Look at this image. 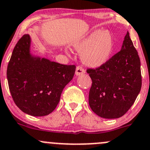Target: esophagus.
Returning a JSON list of instances; mask_svg holds the SVG:
<instances>
[{"instance_id":"esophagus-1","label":"esophagus","mask_w":150,"mask_h":150,"mask_svg":"<svg viewBox=\"0 0 150 150\" xmlns=\"http://www.w3.org/2000/svg\"><path fill=\"white\" fill-rule=\"evenodd\" d=\"M85 70L83 68V67H81V66H78V67H76V70H75V75H83V74L85 73Z\"/></svg>"}]
</instances>
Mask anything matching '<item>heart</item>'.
<instances>
[{
    "label": "heart",
    "instance_id": "obj_1",
    "mask_svg": "<svg viewBox=\"0 0 150 150\" xmlns=\"http://www.w3.org/2000/svg\"><path fill=\"white\" fill-rule=\"evenodd\" d=\"M73 48L81 54L82 62L91 68H98L105 64L111 58L113 50V39L107 30L98 29L87 37L75 42ZM69 54V51L64 49Z\"/></svg>",
    "mask_w": 150,
    "mask_h": 150
}]
</instances>
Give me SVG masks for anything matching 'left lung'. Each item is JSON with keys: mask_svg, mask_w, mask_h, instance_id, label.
<instances>
[{"mask_svg": "<svg viewBox=\"0 0 150 150\" xmlns=\"http://www.w3.org/2000/svg\"><path fill=\"white\" fill-rule=\"evenodd\" d=\"M141 63L137 51L127 31L120 52L103 66L88 69L92 80L89 105L104 119H117L125 114L142 87Z\"/></svg>", "mask_w": 150, "mask_h": 150, "instance_id": "obj_1", "label": "left lung"}]
</instances>
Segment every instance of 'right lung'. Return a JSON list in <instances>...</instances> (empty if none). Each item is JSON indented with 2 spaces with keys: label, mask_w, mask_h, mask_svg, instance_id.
<instances>
[{
  "label": "right lung",
  "mask_w": 150,
  "mask_h": 150,
  "mask_svg": "<svg viewBox=\"0 0 150 150\" xmlns=\"http://www.w3.org/2000/svg\"><path fill=\"white\" fill-rule=\"evenodd\" d=\"M31 43V37L25 34L16 45L8 64V83L14 103L23 112L44 116L55 109L76 67L34 55Z\"/></svg>",
  "instance_id": "right-lung-1"
}]
</instances>
